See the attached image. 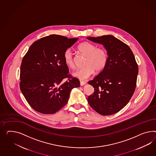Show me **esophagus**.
I'll return each mask as SVG.
<instances>
[{
  "mask_svg": "<svg viewBox=\"0 0 156 156\" xmlns=\"http://www.w3.org/2000/svg\"><path fill=\"white\" fill-rule=\"evenodd\" d=\"M86 84V82H83V81H80V86H84V84Z\"/></svg>",
  "mask_w": 156,
  "mask_h": 156,
  "instance_id": "obj_1",
  "label": "esophagus"
}]
</instances>
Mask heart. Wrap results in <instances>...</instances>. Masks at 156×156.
Masks as SVG:
<instances>
[{
    "label": "heart",
    "mask_w": 156,
    "mask_h": 156,
    "mask_svg": "<svg viewBox=\"0 0 156 156\" xmlns=\"http://www.w3.org/2000/svg\"><path fill=\"white\" fill-rule=\"evenodd\" d=\"M77 49L80 54L86 55V58L83 63L84 67L74 72L73 74L74 76L81 80H85L93 75L95 70L99 73L105 68L108 61V55L104 49L97 48L91 42L84 41L80 43ZM63 61L69 68H76V58L70 49L65 51Z\"/></svg>",
    "instance_id": "heart-1"
}]
</instances>
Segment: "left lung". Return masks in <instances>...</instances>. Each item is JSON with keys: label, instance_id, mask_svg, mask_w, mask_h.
<instances>
[{"label": "left lung", "instance_id": "8db88e82", "mask_svg": "<svg viewBox=\"0 0 156 156\" xmlns=\"http://www.w3.org/2000/svg\"><path fill=\"white\" fill-rule=\"evenodd\" d=\"M87 38L103 44L108 55L105 68L89 82L94 88L87 99L89 105L101 115L117 113L135 92L139 70L135 56L129 46L112 35Z\"/></svg>", "mask_w": 156, "mask_h": 156}]
</instances>
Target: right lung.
<instances>
[{"mask_svg": "<svg viewBox=\"0 0 156 156\" xmlns=\"http://www.w3.org/2000/svg\"><path fill=\"white\" fill-rule=\"evenodd\" d=\"M78 40L49 35L34 42L23 57L20 88L36 111L55 114L66 105L72 89L80 87V80L69 74L63 61L65 51Z\"/></svg>", "mask_w": 156, "mask_h": 156, "instance_id": "obj_1", "label": "right lung"}]
</instances>
